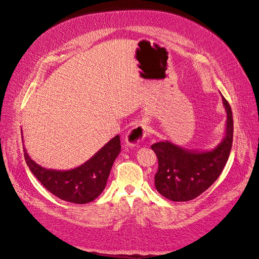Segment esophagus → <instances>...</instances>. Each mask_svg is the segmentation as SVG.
<instances>
[{
	"label": "esophagus",
	"instance_id": "obj_1",
	"mask_svg": "<svg viewBox=\"0 0 259 259\" xmlns=\"http://www.w3.org/2000/svg\"><path fill=\"white\" fill-rule=\"evenodd\" d=\"M149 132V125L145 122H139L132 127L127 135V142L129 145L141 143Z\"/></svg>",
	"mask_w": 259,
	"mask_h": 259
}]
</instances>
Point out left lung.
<instances>
[{"label": "left lung", "mask_w": 259, "mask_h": 259, "mask_svg": "<svg viewBox=\"0 0 259 259\" xmlns=\"http://www.w3.org/2000/svg\"><path fill=\"white\" fill-rule=\"evenodd\" d=\"M227 109V135L210 152H191L168 141L152 145L158 162L155 187L158 193L173 201H189L201 195L213 184L227 164L233 142V116L229 102L222 96Z\"/></svg>", "instance_id": "left-lung-1"}]
</instances>
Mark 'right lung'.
<instances>
[{
    "mask_svg": "<svg viewBox=\"0 0 259 259\" xmlns=\"http://www.w3.org/2000/svg\"><path fill=\"white\" fill-rule=\"evenodd\" d=\"M120 149V138L116 136L82 166L64 171L39 166L28 156L25 148L24 156L31 173L51 194L64 201L82 204L93 201L102 194Z\"/></svg>",
    "mask_w": 259,
    "mask_h": 259,
    "instance_id": "right-lung-1",
    "label": "right lung"
}]
</instances>
